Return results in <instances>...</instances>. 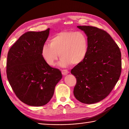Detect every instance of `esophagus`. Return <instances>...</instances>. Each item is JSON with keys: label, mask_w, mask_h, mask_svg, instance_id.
I'll use <instances>...</instances> for the list:
<instances>
[{"label": "esophagus", "mask_w": 129, "mask_h": 129, "mask_svg": "<svg viewBox=\"0 0 129 129\" xmlns=\"http://www.w3.org/2000/svg\"><path fill=\"white\" fill-rule=\"evenodd\" d=\"M61 73L63 75H66L68 73H69V72H68L67 70H62Z\"/></svg>", "instance_id": "1"}]
</instances>
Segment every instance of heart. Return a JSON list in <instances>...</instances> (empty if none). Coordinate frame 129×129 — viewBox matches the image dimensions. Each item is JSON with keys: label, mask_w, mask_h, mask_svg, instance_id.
Listing matches in <instances>:
<instances>
[{"label": "heart", "mask_w": 129, "mask_h": 129, "mask_svg": "<svg viewBox=\"0 0 129 129\" xmlns=\"http://www.w3.org/2000/svg\"><path fill=\"white\" fill-rule=\"evenodd\" d=\"M89 49L87 35L81 31H63L52 37L49 45L41 49V55L46 64L54 66L59 56L61 57L59 65L66 67L70 64L78 65L86 57Z\"/></svg>", "instance_id": "heart-1"}]
</instances>
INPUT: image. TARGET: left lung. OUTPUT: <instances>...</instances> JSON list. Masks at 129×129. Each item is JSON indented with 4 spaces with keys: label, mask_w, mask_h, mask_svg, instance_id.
<instances>
[{
    "label": "left lung",
    "mask_w": 129,
    "mask_h": 129,
    "mask_svg": "<svg viewBox=\"0 0 129 129\" xmlns=\"http://www.w3.org/2000/svg\"><path fill=\"white\" fill-rule=\"evenodd\" d=\"M87 35L86 57L71 70L76 84L74 95L81 103L94 104L109 95L121 75V54L109 34L92 26H78Z\"/></svg>",
    "instance_id": "obj_1"
}]
</instances>
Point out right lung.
Here are the masks:
<instances>
[{"mask_svg": "<svg viewBox=\"0 0 129 129\" xmlns=\"http://www.w3.org/2000/svg\"><path fill=\"white\" fill-rule=\"evenodd\" d=\"M49 30L26 32L8 53V80L19 99L30 106L47 104L62 78L61 72L49 66L41 55V49L49 36Z\"/></svg>", "mask_w": 129, "mask_h": 129, "instance_id": "1", "label": "right lung"}]
</instances>
